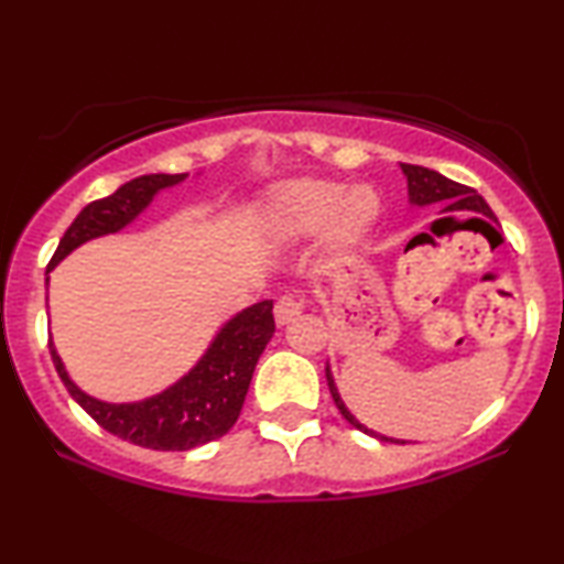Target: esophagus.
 Listing matches in <instances>:
<instances>
[{
  "label": "esophagus",
  "instance_id": "obj_1",
  "mask_svg": "<svg viewBox=\"0 0 564 564\" xmlns=\"http://www.w3.org/2000/svg\"><path fill=\"white\" fill-rule=\"evenodd\" d=\"M300 313H303V303H300L297 297L282 295L280 300H276V305H274V321L280 323V326H288V323L295 321Z\"/></svg>",
  "mask_w": 564,
  "mask_h": 564
}]
</instances>
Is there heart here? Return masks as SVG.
<instances>
[{
	"mask_svg": "<svg viewBox=\"0 0 564 564\" xmlns=\"http://www.w3.org/2000/svg\"><path fill=\"white\" fill-rule=\"evenodd\" d=\"M380 215V197L369 187L346 189L330 180H292L272 189L267 220L272 234L300 238L330 226V238L349 246L372 228Z\"/></svg>",
	"mask_w": 564,
	"mask_h": 564,
	"instance_id": "1",
	"label": "heart"
}]
</instances>
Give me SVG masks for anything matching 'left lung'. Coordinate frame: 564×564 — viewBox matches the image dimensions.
Masks as SVG:
<instances>
[{"mask_svg":"<svg viewBox=\"0 0 564 564\" xmlns=\"http://www.w3.org/2000/svg\"><path fill=\"white\" fill-rule=\"evenodd\" d=\"M400 169H403V174L408 180V197H411L413 205L446 203L444 210H473V213L488 215V218H496V215H492V210L488 207V203H485V199L477 195L473 187H465V184L446 180L444 174H438V172H434V169H426V166L400 164ZM326 380H328L330 398H334V403H336L338 411H341L344 419L349 421L354 429L377 436L375 431L361 426V423L349 413V408L344 405V400L336 390V382H334V375H330V369H326ZM382 438H384V442H395V438H388V436H382ZM398 444H405V442H398Z\"/></svg>","mask_w":564,"mask_h":564,"instance_id":"1","label":"left lung"}]
</instances>
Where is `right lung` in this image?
I'll use <instances>...</instances> for the list:
<instances>
[{
  "label": "right lung",
  "mask_w": 564,
  "mask_h": 564,
  "mask_svg": "<svg viewBox=\"0 0 564 564\" xmlns=\"http://www.w3.org/2000/svg\"><path fill=\"white\" fill-rule=\"evenodd\" d=\"M184 176L187 174H145L126 182L110 197L89 203L66 228L56 253L48 261V272L89 238L118 234L151 203L159 189L172 187ZM272 305V300H264L230 318L215 336L205 357L189 369V375L141 403H102L89 398L68 380L53 341H48V349L68 395L105 431L145 449L187 452L215 442L234 429L249 392L253 367L274 334Z\"/></svg>",
  "instance_id": "obj_1"
}]
</instances>
